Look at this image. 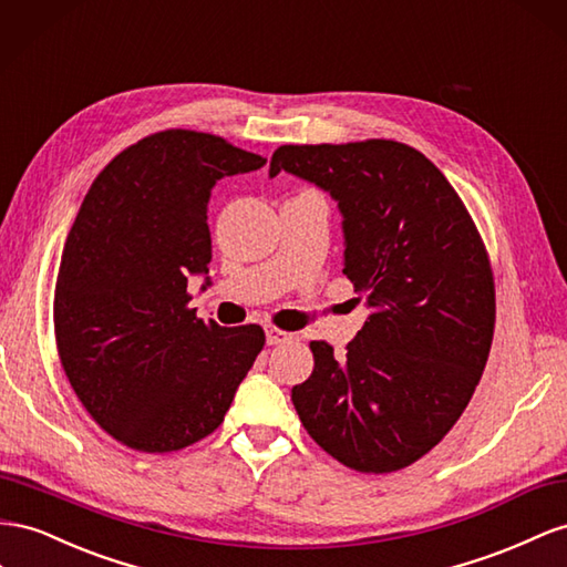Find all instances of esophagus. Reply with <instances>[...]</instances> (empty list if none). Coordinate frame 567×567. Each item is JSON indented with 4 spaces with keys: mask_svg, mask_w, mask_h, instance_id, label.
<instances>
[{
    "mask_svg": "<svg viewBox=\"0 0 567 567\" xmlns=\"http://www.w3.org/2000/svg\"><path fill=\"white\" fill-rule=\"evenodd\" d=\"M289 339H292V334H289V332L275 328V326H266V342H268V347L285 344V342H289Z\"/></svg>",
    "mask_w": 567,
    "mask_h": 567,
    "instance_id": "1",
    "label": "esophagus"
}]
</instances>
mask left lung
<instances>
[{
    "instance_id": "1",
    "label": "left lung",
    "mask_w": 567,
    "mask_h": 567,
    "mask_svg": "<svg viewBox=\"0 0 567 567\" xmlns=\"http://www.w3.org/2000/svg\"><path fill=\"white\" fill-rule=\"evenodd\" d=\"M326 189L342 214L344 275L370 316L344 355L311 342L292 403L316 444L359 473H394L444 440L494 337V278L444 173L409 144H285L268 175Z\"/></svg>"
}]
</instances>
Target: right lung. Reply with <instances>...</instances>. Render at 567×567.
I'll list each match as a JSON object with an SVG mask.
<instances>
[{
    "instance_id": "obj_1",
    "label": "right lung",
    "mask_w": 567,
    "mask_h": 567,
    "mask_svg": "<svg viewBox=\"0 0 567 567\" xmlns=\"http://www.w3.org/2000/svg\"><path fill=\"white\" fill-rule=\"evenodd\" d=\"M264 164L223 137L164 131L85 194L61 254L56 347L73 392L121 444L166 454L204 440L264 349L258 326L220 328L187 306L189 275L212 264V189Z\"/></svg>"
}]
</instances>
